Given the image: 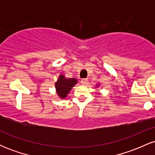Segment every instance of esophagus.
Returning <instances> with one entry per match:
<instances>
[{
    "label": "esophagus",
    "instance_id": "34e87169",
    "mask_svg": "<svg viewBox=\"0 0 155 155\" xmlns=\"http://www.w3.org/2000/svg\"><path fill=\"white\" fill-rule=\"evenodd\" d=\"M87 82H88V79H82L81 80V84L85 85V84H87Z\"/></svg>",
    "mask_w": 155,
    "mask_h": 155
}]
</instances>
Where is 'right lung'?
Here are the masks:
<instances>
[{"label": "right lung", "instance_id": "obj_1", "mask_svg": "<svg viewBox=\"0 0 155 155\" xmlns=\"http://www.w3.org/2000/svg\"><path fill=\"white\" fill-rule=\"evenodd\" d=\"M77 81L76 79H65V76L60 75L58 81L55 84L57 92L61 98L66 97L69 91L76 84Z\"/></svg>", "mask_w": 155, "mask_h": 155}]
</instances>
